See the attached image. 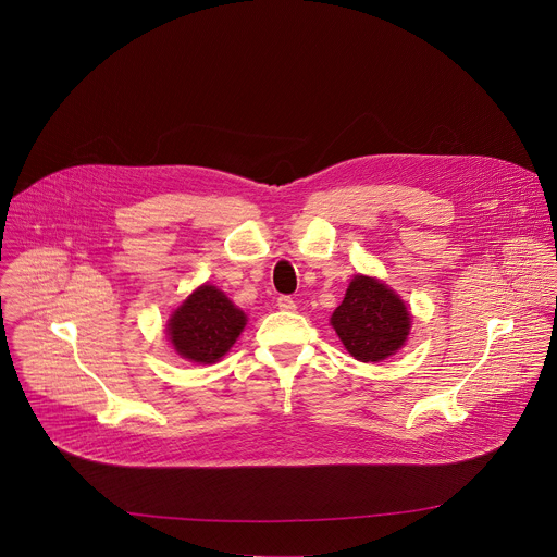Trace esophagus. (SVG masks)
Masks as SVG:
<instances>
[{"label": "esophagus", "mask_w": 557, "mask_h": 557, "mask_svg": "<svg viewBox=\"0 0 557 557\" xmlns=\"http://www.w3.org/2000/svg\"><path fill=\"white\" fill-rule=\"evenodd\" d=\"M277 308H280V310H284V312H293L297 306H295L293 297H288V295H282V297H277Z\"/></svg>", "instance_id": "34e87169"}]
</instances>
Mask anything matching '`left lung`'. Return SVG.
I'll use <instances>...</instances> for the list:
<instances>
[{
	"instance_id": "left-lung-1",
	"label": "left lung",
	"mask_w": 557,
	"mask_h": 557,
	"mask_svg": "<svg viewBox=\"0 0 557 557\" xmlns=\"http://www.w3.org/2000/svg\"><path fill=\"white\" fill-rule=\"evenodd\" d=\"M330 323L356 360L382 362L406 345L412 317L384 282L356 275Z\"/></svg>"
}]
</instances>
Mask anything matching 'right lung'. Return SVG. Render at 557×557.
Instances as JSON below:
<instances>
[{"mask_svg":"<svg viewBox=\"0 0 557 557\" xmlns=\"http://www.w3.org/2000/svg\"><path fill=\"white\" fill-rule=\"evenodd\" d=\"M245 325L247 314L216 286L203 284L171 314L166 334L184 360L214 364L232 349Z\"/></svg>","mask_w":557,"mask_h":557,"instance_id":"add662e5","label":"right lung"}]
</instances>
